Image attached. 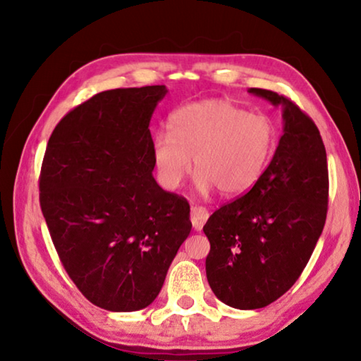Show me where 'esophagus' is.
Instances as JSON below:
<instances>
[{
	"label": "esophagus",
	"mask_w": 361,
	"mask_h": 361,
	"mask_svg": "<svg viewBox=\"0 0 361 361\" xmlns=\"http://www.w3.org/2000/svg\"><path fill=\"white\" fill-rule=\"evenodd\" d=\"M207 219H209V210L205 207H191V223L195 231L202 229Z\"/></svg>",
	"instance_id": "34e87169"
}]
</instances>
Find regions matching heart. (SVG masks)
Here are the masks:
<instances>
[{"label": "heart", "instance_id": "obj_1", "mask_svg": "<svg viewBox=\"0 0 361 361\" xmlns=\"http://www.w3.org/2000/svg\"><path fill=\"white\" fill-rule=\"evenodd\" d=\"M169 132L152 142V161L159 180L176 189L191 173L195 189L237 195L252 188L271 157L276 126L261 113H247L228 100H204L176 109Z\"/></svg>", "mask_w": 361, "mask_h": 361}]
</instances>
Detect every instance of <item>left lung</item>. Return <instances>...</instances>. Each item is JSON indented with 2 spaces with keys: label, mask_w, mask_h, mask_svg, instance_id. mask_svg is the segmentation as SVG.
<instances>
[{
  "label": "left lung",
  "mask_w": 361,
  "mask_h": 361,
  "mask_svg": "<svg viewBox=\"0 0 361 361\" xmlns=\"http://www.w3.org/2000/svg\"><path fill=\"white\" fill-rule=\"evenodd\" d=\"M250 94L282 105L283 135L253 188L219 207L204 226L210 288L243 310L266 307L295 285L325 226L329 188L315 122L285 95L256 87Z\"/></svg>",
  "instance_id": "left-lung-1"
}]
</instances>
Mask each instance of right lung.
I'll return each mask as SVG.
<instances>
[{
  "label": "right lung",
  "mask_w": 361,
  "mask_h": 361,
  "mask_svg": "<svg viewBox=\"0 0 361 361\" xmlns=\"http://www.w3.org/2000/svg\"><path fill=\"white\" fill-rule=\"evenodd\" d=\"M166 85L113 89L73 108L47 142L39 204L66 274L111 312L145 309L191 232L189 204L157 185L149 121Z\"/></svg>",
  "instance_id": "obj_1"
}]
</instances>
